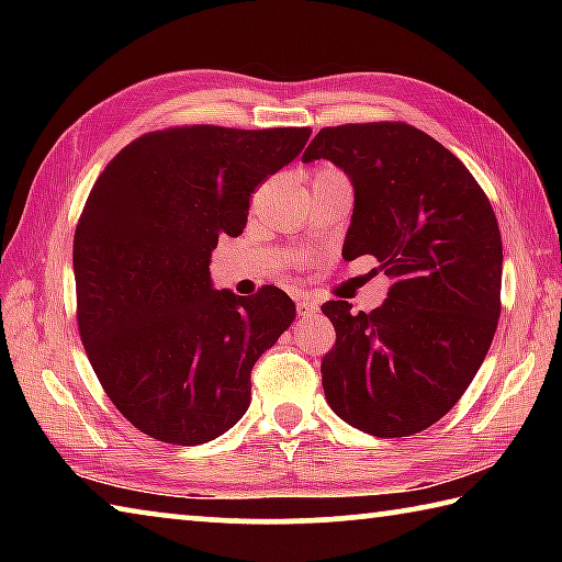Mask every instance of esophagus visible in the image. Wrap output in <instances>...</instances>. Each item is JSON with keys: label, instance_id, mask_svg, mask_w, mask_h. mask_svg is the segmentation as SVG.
I'll list each match as a JSON object with an SVG mask.
<instances>
[{"label": "esophagus", "instance_id": "1", "mask_svg": "<svg viewBox=\"0 0 562 562\" xmlns=\"http://www.w3.org/2000/svg\"><path fill=\"white\" fill-rule=\"evenodd\" d=\"M312 312H317V304L310 302V300H297V315L300 317H307Z\"/></svg>", "mask_w": 562, "mask_h": 562}]
</instances>
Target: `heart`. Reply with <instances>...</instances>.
I'll use <instances>...</instances> for the list:
<instances>
[{"label": "heart", "mask_w": 562, "mask_h": 562, "mask_svg": "<svg viewBox=\"0 0 562 562\" xmlns=\"http://www.w3.org/2000/svg\"><path fill=\"white\" fill-rule=\"evenodd\" d=\"M325 173H335V170H331V168H319L315 176H325Z\"/></svg>", "instance_id": "obj_1"}]
</instances>
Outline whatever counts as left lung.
<instances>
[{"label": "left lung", "mask_w": 562, "mask_h": 562, "mask_svg": "<svg viewBox=\"0 0 562 562\" xmlns=\"http://www.w3.org/2000/svg\"><path fill=\"white\" fill-rule=\"evenodd\" d=\"M327 158L355 186L345 260L374 255L392 288L379 310L329 300L337 331L322 386L339 418L382 439L449 414L488 355L501 317L503 245L471 170L404 121L322 128L302 160Z\"/></svg>", "instance_id": "obj_1"}]
</instances>
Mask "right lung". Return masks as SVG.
<instances>
[{"label":"right lung","instance_id":"1","mask_svg":"<svg viewBox=\"0 0 562 562\" xmlns=\"http://www.w3.org/2000/svg\"><path fill=\"white\" fill-rule=\"evenodd\" d=\"M310 133L150 131L93 183L74 235L76 322L103 392L150 439L205 443L250 406L255 361L292 325L294 302L272 284L247 300L213 290L207 265Z\"/></svg>","mask_w":562,"mask_h":562}]
</instances>
